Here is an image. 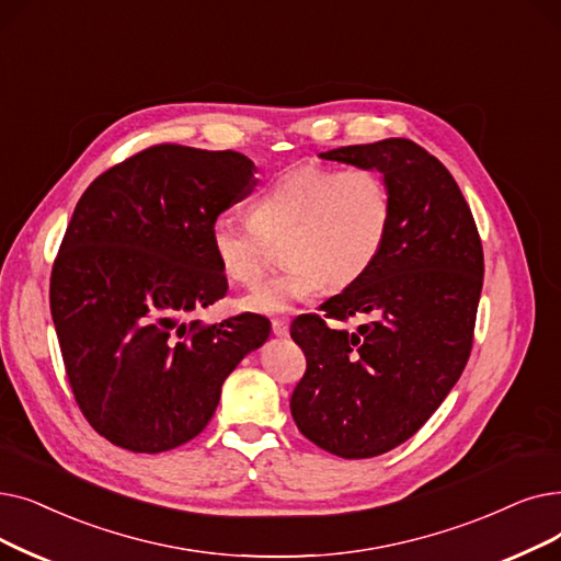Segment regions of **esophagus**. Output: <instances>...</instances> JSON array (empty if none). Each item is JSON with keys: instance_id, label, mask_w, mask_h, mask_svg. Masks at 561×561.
Returning a JSON list of instances; mask_svg holds the SVG:
<instances>
[{"instance_id": "34e87169", "label": "esophagus", "mask_w": 561, "mask_h": 561, "mask_svg": "<svg viewBox=\"0 0 561 561\" xmlns=\"http://www.w3.org/2000/svg\"><path fill=\"white\" fill-rule=\"evenodd\" d=\"M273 332L277 336H288V319H275L273 321Z\"/></svg>"}]
</instances>
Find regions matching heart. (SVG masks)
I'll return each mask as SVG.
<instances>
[{"instance_id":"b5f03b06","label":"heart","mask_w":561,"mask_h":561,"mask_svg":"<svg viewBox=\"0 0 561 561\" xmlns=\"http://www.w3.org/2000/svg\"><path fill=\"white\" fill-rule=\"evenodd\" d=\"M392 229V192L367 167H300L282 174L250 204V220L233 213L210 225V252L222 275L252 286L273 245L284 271L242 296L240 307L279 313L319 294L357 284L378 261Z\"/></svg>"}]
</instances>
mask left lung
<instances>
[{
  "instance_id": "1",
  "label": "left lung",
  "mask_w": 561,
  "mask_h": 561,
  "mask_svg": "<svg viewBox=\"0 0 561 561\" xmlns=\"http://www.w3.org/2000/svg\"><path fill=\"white\" fill-rule=\"evenodd\" d=\"M376 169L392 192V229L371 271L302 313L290 336L307 371L290 415L309 440L341 458H371L415 435L466 369L483 284L472 210L447 167L410 139L321 153ZM373 321L355 333L345 322Z\"/></svg>"
}]
</instances>
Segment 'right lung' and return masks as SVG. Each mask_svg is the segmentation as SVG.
Here are the masks:
<instances>
[{"label":"right lung","mask_w":561,"mask_h":561,"mask_svg":"<svg viewBox=\"0 0 561 561\" xmlns=\"http://www.w3.org/2000/svg\"><path fill=\"white\" fill-rule=\"evenodd\" d=\"M254 172L236 151L156 144L80 197L53 265L50 311L72 397L112 445L160 454L190 443L227 376L271 334L250 311L183 321L227 296L210 225L254 190Z\"/></svg>","instance_id":"right-lung-1"}]
</instances>
